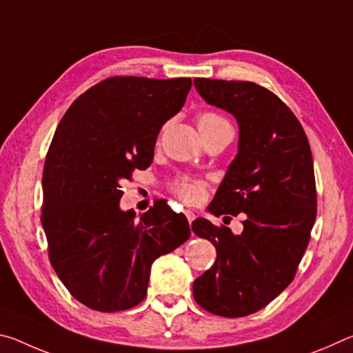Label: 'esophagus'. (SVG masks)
Here are the masks:
<instances>
[{"instance_id":"esophagus-1","label":"esophagus","mask_w":353,"mask_h":353,"mask_svg":"<svg viewBox=\"0 0 353 353\" xmlns=\"http://www.w3.org/2000/svg\"><path fill=\"white\" fill-rule=\"evenodd\" d=\"M185 214H187V219H188V223L191 224V223H193V221H194V218H196V214L193 213V212H190V210H187V212H185Z\"/></svg>"}]
</instances>
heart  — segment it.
Wrapping results in <instances>:
<instances>
[{
	"label": "heart",
	"instance_id": "1",
	"mask_svg": "<svg viewBox=\"0 0 353 353\" xmlns=\"http://www.w3.org/2000/svg\"><path fill=\"white\" fill-rule=\"evenodd\" d=\"M196 123H198L201 135L210 134V132H214V130H218L221 128L230 126V124L227 123L225 118H223L214 112H202L201 115H198ZM172 190H174L176 194L181 196L183 201L196 202V201L201 199L204 185H202V182H199V181H194V179L185 177V179H181V181H177L174 183V187H172Z\"/></svg>",
	"mask_w": 353,
	"mask_h": 353
}]
</instances>
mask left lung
I'll return each instance as SVG.
<instances>
[{
    "label": "left lung",
    "instance_id": "obj_1",
    "mask_svg": "<svg viewBox=\"0 0 353 353\" xmlns=\"http://www.w3.org/2000/svg\"><path fill=\"white\" fill-rule=\"evenodd\" d=\"M207 104L234 115L238 152L208 210L214 216L243 213V232L205 218L191 229L216 248V261L194 280L199 305L224 318L252 314L288 286L310 241L316 219L312 149L303 128L285 103L246 81L198 77Z\"/></svg>",
    "mask_w": 353,
    "mask_h": 353
}]
</instances>
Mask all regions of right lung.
I'll return each mask as SVG.
<instances>
[{
  "instance_id": "1",
  "label": "right lung",
  "mask_w": 353,
  "mask_h": 353,
  "mask_svg": "<svg viewBox=\"0 0 353 353\" xmlns=\"http://www.w3.org/2000/svg\"><path fill=\"white\" fill-rule=\"evenodd\" d=\"M190 77H109L82 93L56 129L43 168L50 261L71 296L97 312L135 307L155 259L190 238L166 201L135 219L121 210V182L152 163L163 124L182 109Z\"/></svg>"
}]
</instances>
